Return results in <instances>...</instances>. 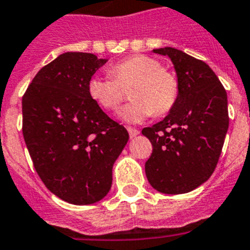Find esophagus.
<instances>
[{"mask_svg": "<svg viewBox=\"0 0 250 250\" xmlns=\"http://www.w3.org/2000/svg\"><path fill=\"white\" fill-rule=\"evenodd\" d=\"M127 131H129L130 138H135V136H138L139 134H140V131L136 129H134V127H127Z\"/></svg>", "mask_w": 250, "mask_h": 250, "instance_id": "obj_1", "label": "esophagus"}]
</instances>
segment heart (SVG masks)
Returning <instances> with one entry per match:
<instances>
[{
  "label": "heart",
  "instance_id": "1",
  "mask_svg": "<svg viewBox=\"0 0 250 250\" xmlns=\"http://www.w3.org/2000/svg\"><path fill=\"white\" fill-rule=\"evenodd\" d=\"M109 76L94 75L87 83V92L104 110L115 111L130 90L131 103L120 111L127 124H139L152 114L164 115L173 109L179 95L175 75L163 68L159 60L146 55H134L110 66Z\"/></svg>",
  "mask_w": 250,
  "mask_h": 250
}]
</instances>
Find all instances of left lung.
I'll list each match as a JSON object with an SVG mask.
<instances>
[{
  "label": "left lung",
  "instance_id": "1",
  "mask_svg": "<svg viewBox=\"0 0 250 250\" xmlns=\"http://www.w3.org/2000/svg\"><path fill=\"white\" fill-rule=\"evenodd\" d=\"M152 52L171 60L179 95L163 120L141 131L152 144L145 173L160 193H189L210 178L219 160L229 126L227 91L202 60L174 47Z\"/></svg>",
  "mask_w": 250,
  "mask_h": 250
}]
</instances>
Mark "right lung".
I'll use <instances>...</instances> for the list:
<instances>
[{"label":"right lung","mask_w":250,"mask_h":250,"mask_svg":"<svg viewBox=\"0 0 250 250\" xmlns=\"http://www.w3.org/2000/svg\"><path fill=\"white\" fill-rule=\"evenodd\" d=\"M106 62L65 52L37 72L22 98V132L35 169L51 193L75 205L105 198L129 140L87 92L90 77Z\"/></svg>","instance_id":"obj_1"}]
</instances>
